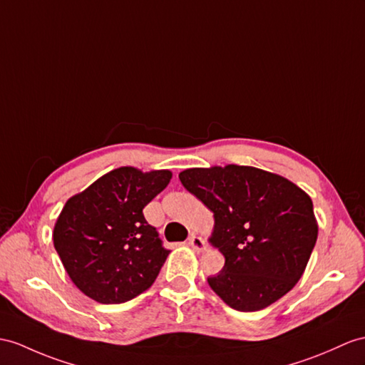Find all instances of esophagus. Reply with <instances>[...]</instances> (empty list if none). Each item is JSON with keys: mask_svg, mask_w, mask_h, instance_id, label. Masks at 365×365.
Segmentation results:
<instances>
[{"mask_svg": "<svg viewBox=\"0 0 365 365\" xmlns=\"http://www.w3.org/2000/svg\"><path fill=\"white\" fill-rule=\"evenodd\" d=\"M189 245L193 247V251H197V252H202L204 250H206V242H204V240L198 235H190Z\"/></svg>", "mask_w": 365, "mask_h": 365, "instance_id": "1", "label": "esophagus"}]
</instances>
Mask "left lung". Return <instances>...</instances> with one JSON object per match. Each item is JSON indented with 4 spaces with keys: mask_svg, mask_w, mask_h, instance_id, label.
I'll use <instances>...</instances> for the list:
<instances>
[{
    "mask_svg": "<svg viewBox=\"0 0 365 365\" xmlns=\"http://www.w3.org/2000/svg\"><path fill=\"white\" fill-rule=\"evenodd\" d=\"M182 185L213 212L209 242L225 266L207 279L225 304L259 311L294 288L317 240L313 201L294 182L262 168H187Z\"/></svg>",
    "mask_w": 365,
    "mask_h": 365,
    "instance_id": "obj_1",
    "label": "left lung"
}]
</instances>
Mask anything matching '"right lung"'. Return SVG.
I'll list each match as a JSON object with an SVG mask.
<instances>
[{
	"mask_svg": "<svg viewBox=\"0 0 365 365\" xmlns=\"http://www.w3.org/2000/svg\"><path fill=\"white\" fill-rule=\"evenodd\" d=\"M170 170L119 167L71 197L54 226V247L74 285L99 304H122L153 285L170 251L142 213Z\"/></svg>",
	"mask_w": 365,
	"mask_h": 365,
	"instance_id": "obj_1",
	"label": "right lung"
}]
</instances>
